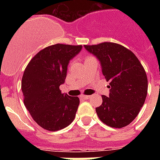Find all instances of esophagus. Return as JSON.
I'll return each instance as SVG.
<instances>
[{"label":"esophagus","instance_id":"34e87169","mask_svg":"<svg viewBox=\"0 0 160 160\" xmlns=\"http://www.w3.org/2000/svg\"><path fill=\"white\" fill-rule=\"evenodd\" d=\"M90 95H81V98L84 99V100H89L90 99Z\"/></svg>","mask_w":160,"mask_h":160}]
</instances>
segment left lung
<instances>
[{"label":"left lung","mask_w":160,"mask_h":160,"mask_svg":"<svg viewBox=\"0 0 160 160\" xmlns=\"http://www.w3.org/2000/svg\"><path fill=\"white\" fill-rule=\"evenodd\" d=\"M97 58L102 74L109 81V94L102 95L95 110L101 121L112 128H123L134 120L144 104L148 79L141 63L132 51L119 44L104 42L84 46Z\"/></svg>","instance_id":"1"}]
</instances>
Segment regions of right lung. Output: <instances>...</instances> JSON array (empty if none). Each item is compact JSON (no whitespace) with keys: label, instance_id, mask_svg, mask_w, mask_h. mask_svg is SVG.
Wrapping results in <instances>:
<instances>
[{"label":"right lung","instance_id":"1","mask_svg":"<svg viewBox=\"0 0 160 160\" xmlns=\"http://www.w3.org/2000/svg\"><path fill=\"white\" fill-rule=\"evenodd\" d=\"M82 46L56 44L36 54L26 66L21 80L24 104L33 119L43 129L57 131L75 117L80 99L62 94L70 60Z\"/></svg>","mask_w":160,"mask_h":160}]
</instances>
